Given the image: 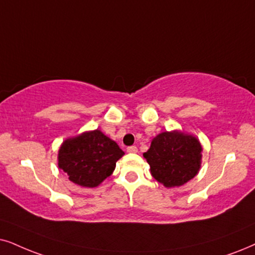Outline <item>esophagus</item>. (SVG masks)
Returning a JSON list of instances; mask_svg holds the SVG:
<instances>
[{
  "label": "esophagus",
  "mask_w": 255,
  "mask_h": 255,
  "mask_svg": "<svg viewBox=\"0 0 255 255\" xmlns=\"http://www.w3.org/2000/svg\"><path fill=\"white\" fill-rule=\"evenodd\" d=\"M128 153H137V148L136 146H129L127 148Z\"/></svg>",
  "instance_id": "esophagus-1"
}]
</instances>
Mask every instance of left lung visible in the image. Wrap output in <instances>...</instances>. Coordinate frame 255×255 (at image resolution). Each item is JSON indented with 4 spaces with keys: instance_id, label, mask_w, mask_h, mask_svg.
<instances>
[{
    "instance_id": "8db88e82",
    "label": "left lung",
    "mask_w": 255,
    "mask_h": 255,
    "mask_svg": "<svg viewBox=\"0 0 255 255\" xmlns=\"http://www.w3.org/2000/svg\"><path fill=\"white\" fill-rule=\"evenodd\" d=\"M201 151L202 147L195 136L173 130L156 135L143 157L156 181L165 187H179L198 174Z\"/></svg>"
}]
</instances>
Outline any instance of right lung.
Instances as JSON below:
<instances>
[{
  "label": "right lung",
  "instance_id": "right-lung-1",
  "mask_svg": "<svg viewBox=\"0 0 255 255\" xmlns=\"http://www.w3.org/2000/svg\"><path fill=\"white\" fill-rule=\"evenodd\" d=\"M124 154L115 141L95 129L63 141L57 159L70 181L93 188L112 175Z\"/></svg>",
  "mask_w": 255,
  "mask_h": 255
}]
</instances>
